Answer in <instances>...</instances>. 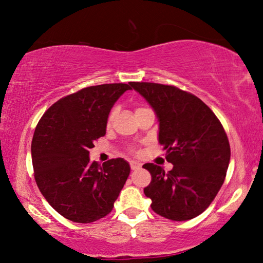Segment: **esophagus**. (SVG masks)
Masks as SVG:
<instances>
[{"instance_id":"obj_1","label":"esophagus","mask_w":263,"mask_h":263,"mask_svg":"<svg viewBox=\"0 0 263 263\" xmlns=\"http://www.w3.org/2000/svg\"><path fill=\"white\" fill-rule=\"evenodd\" d=\"M142 167V164L136 162V160H132L130 162V168L133 170V171H136V170H140Z\"/></svg>"}]
</instances>
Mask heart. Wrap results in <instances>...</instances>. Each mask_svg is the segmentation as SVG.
Listing matches in <instances>:
<instances>
[{
  "instance_id": "b5f03b06",
  "label": "heart",
  "mask_w": 263,
  "mask_h": 263,
  "mask_svg": "<svg viewBox=\"0 0 263 263\" xmlns=\"http://www.w3.org/2000/svg\"><path fill=\"white\" fill-rule=\"evenodd\" d=\"M137 109H140V108H137ZM113 117H114V109L112 110V112L109 113V115H108V119H107V121H108V123L112 121V119H113Z\"/></svg>"
}]
</instances>
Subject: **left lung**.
<instances>
[{
  "mask_svg": "<svg viewBox=\"0 0 263 263\" xmlns=\"http://www.w3.org/2000/svg\"><path fill=\"white\" fill-rule=\"evenodd\" d=\"M154 108L158 141L173 164L167 173L153 163L144 194L151 209L171 220H188L208 208L222 187L230 163L229 140L222 123L203 101L190 92L158 83L132 82Z\"/></svg>",
  "mask_w": 263,
  "mask_h": 263,
  "instance_id": "1",
  "label": "left lung"
}]
</instances>
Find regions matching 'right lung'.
<instances>
[{
	"label": "right lung",
	"instance_id": "add662e5",
	"mask_svg": "<svg viewBox=\"0 0 263 263\" xmlns=\"http://www.w3.org/2000/svg\"><path fill=\"white\" fill-rule=\"evenodd\" d=\"M130 83L89 86L63 97L41 117L32 139L34 179L48 203L75 223H92L112 211L130 166L123 158L101 166L89 150L106 134L108 114Z\"/></svg>",
	"mask_w": 263,
	"mask_h": 263
}]
</instances>
